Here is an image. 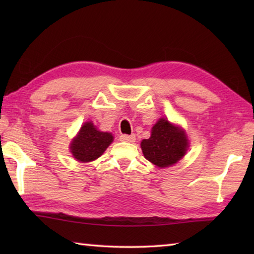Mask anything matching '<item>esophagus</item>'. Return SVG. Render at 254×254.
I'll list each match as a JSON object with an SVG mask.
<instances>
[{"label": "esophagus", "mask_w": 254, "mask_h": 254, "mask_svg": "<svg viewBox=\"0 0 254 254\" xmlns=\"http://www.w3.org/2000/svg\"><path fill=\"white\" fill-rule=\"evenodd\" d=\"M120 140L121 141H124V142H134L135 141V135L134 134H122L121 136H120Z\"/></svg>", "instance_id": "34e87169"}]
</instances>
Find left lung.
Masks as SVG:
<instances>
[{"label":"left lung","mask_w":254,"mask_h":254,"mask_svg":"<svg viewBox=\"0 0 254 254\" xmlns=\"http://www.w3.org/2000/svg\"><path fill=\"white\" fill-rule=\"evenodd\" d=\"M189 142L182 127L160 119L151 130V136L141 142L144 158L159 168L173 166L186 154Z\"/></svg>","instance_id":"8db88e82"}]
</instances>
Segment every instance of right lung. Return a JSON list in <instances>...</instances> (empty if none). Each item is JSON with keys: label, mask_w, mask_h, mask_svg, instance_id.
Returning <instances> with one entry per match:
<instances>
[{"label": "right lung", "mask_w": 254, "mask_h": 254, "mask_svg": "<svg viewBox=\"0 0 254 254\" xmlns=\"http://www.w3.org/2000/svg\"><path fill=\"white\" fill-rule=\"evenodd\" d=\"M113 142V135L102 132L92 122H85L70 143V152L77 161L91 162L100 158Z\"/></svg>", "instance_id": "right-lung-1"}]
</instances>
